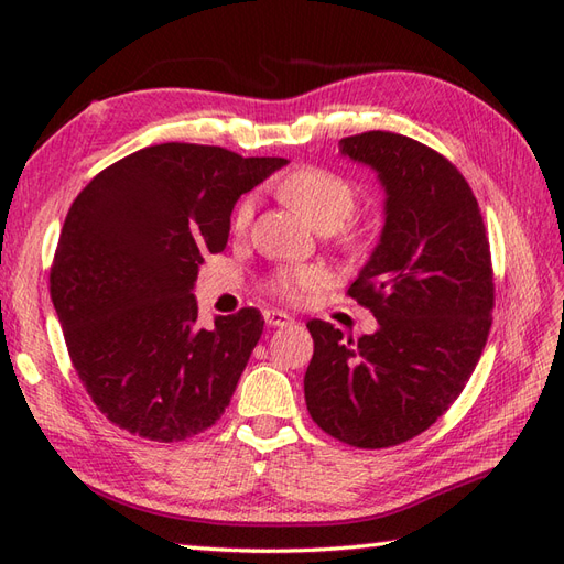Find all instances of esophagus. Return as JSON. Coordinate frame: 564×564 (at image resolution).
Instances as JSON below:
<instances>
[{
  "mask_svg": "<svg viewBox=\"0 0 564 564\" xmlns=\"http://www.w3.org/2000/svg\"><path fill=\"white\" fill-rule=\"evenodd\" d=\"M263 322H267L269 327H285L293 325V317L281 313V310H263Z\"/></svg>",
  "mask_w": 564,
  "mask_h": 564,
  "instance_id": "obj_1",
  "label": "esophagus"
}]
</instances>
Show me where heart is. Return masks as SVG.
Returning a JSON list of instances; mask_svg holds the SVG:
<instances>
[{
    "label": "heart",
    "instance_id": "b5f03b06",
    "mask_svg": "<svg viewBox=\"0 0 564 564\" xmlns=\"http://www.w3.org/2000/svg\"><path fill=\"white\" fill-rule=\"evenodd\" d=\"M279 194L297 213H303V218L317 232L339 230L354 215L358 200V194L349 178L329 170H317V166H301V170L285 174L279 184ZM251 213H254V203H251V198H245L235 210V230H245L251 220ZM319 281L322 275L315 269H285L273 275L271 289L279 295L289 297V301H297L307 291L317 289Z\"/></svg>",
    "mask_w": 564,
    "mask_h": 564
}]
</instances>
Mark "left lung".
<instances>
[{
    "label": "left lung",
    "instance_id": "obj_1",
    "mask_svg": "<svg viewBox=\"0 0 564 564\" xmlns=\"http://www.w3.org/2000/svg\"><path fill=\"white\" fill-rule=\"evenodd\" d=\"M339 152L386 188V225L349 289L378 329L354 341L310 319L305 402L329 436L388 448L434 424L480 361L492 327V259L473 188L443 154L386 130L344 138Z\"/></svg>",
    "mask_w": 564,
    "mask_h": 564
}]
</instances>
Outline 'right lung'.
<instances>
[{"label": "right lung", "instance_id": "1", "mask_svg": "<svg viewBox=\"0 0 564 564\" xmlns=\"http://www.w3.org/2000/svg\"><path fill=\"white\" fill-rule=\"evenodd\" d=\"M283 164L164 142L106 166L72 203L51 297L82 386L116 426L172 443L223 416L263 317L242 307L200 329L198 267L225 249L237 198Z\"/></svg>", "mask_w": 564, "mask_h": 564}]
</instances>
